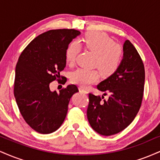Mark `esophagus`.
Here are the masks:
<instances>
[{
  "mask_svg": "<svg viewBox=\"0 0 160 160\" xmlns=\"http://www.w3.org/2000/svg\"><path fill=\"white\" fill-rule=\"evenodd\" d=\"M79 91H80V92H81V93H85V94L87 93V90L84 89V88L81 87V86H80V87H79Z\"/></svg>",
  "mask_w": 160,
  "mask_h": 160,
  "instance_id": "esophagus-1",
  "label": "esophagus"
}]
</instances>
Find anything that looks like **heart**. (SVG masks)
I'll use <instances>...</instances> for the list:
<instances>
[{"instance_id": "heart-1", "label": "heart", "mask_w": 160, "mask_h": 160, "mask_svg": "<svg viewBox=\"0 0 160 160\" xmlns=\"http://www.w3.org/2000/svg\"><path fill=\"white\" fill-rule=\"evenodd\" d=\"M81 43L86 49L95 53V65L104 76H111L117 71L122 60V49L111 38L103 33L89 32L84 36ZM78 52V43H71L66 53V61L69 65L74 63ZM99 77L98 70L78 68L71 74V80L73 83L86 87L96 82Z\"/></svg>"}]
</instances>
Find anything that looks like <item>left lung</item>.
Returning a JSON list of instances; mask_svg holds the SVG:
<instances>
[{
    "label": "left lung",
    "mask_w": 160,
    "mask_h": 160,
    "mask_svg": "<svg viewBox=\"0 0 160 160\" xmlns=\"http://www.w3.org/2000/svg\"><path fill=\"white\" fill-rule=\"evenodd\" d=\"M123 57L113 74L97 86L108 92V99L89 93L87 118L91 127L104 136L122 131L132 122L141 108L145 71L141 56L128 40L124 42ZM105 95V93H104Z\"/></svg>",
    "instance_id": "1"
}]
</instances>
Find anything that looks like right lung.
<instances>
[{
	"label": "right lung",
	"instance_id": "add662e5",
	"mask_svg": "<svg viewBox=\"0 0 160 160\" xmlns=\"http://www.w3.org/2000/svg\"><path fill=\"white\" fill-rule=\"evenodd\" d=\"M80 34L74 29L43 33L27 46L16 64V103L25 122L40 134L52 133L62 126L70 99L79 92L77 86L68 85L58 93L50 90L49 83L60 78L68 45Z\"/></svg>",
	"mask_w": 160,
	"mask_h": 160
}]
</instances>
